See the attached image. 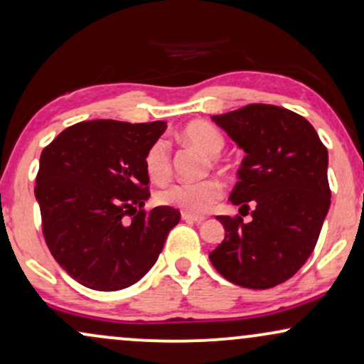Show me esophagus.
<instances>
[{"instance_id":"obj_1","label":"esophagus","mask_w":364,"mask_h":364,"mask_svg":"<svg viewBox=\"0 0 364 364\" xmlns=\"http://www.w3.org/2000/svg\"><path fill=\"white\" fill-rule=\"evenodd\" d=\"M181 218L185 220V222H191V223H203L205 222V216H196V215H188V213H183Z\"/></svg>"}]
</instances>
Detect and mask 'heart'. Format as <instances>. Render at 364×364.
Returning a JSON list of instances; mask_svg holds the SVG:
<instances>
[{
	"label": "heart",
	"mask_w": 364,
	"mask_h": 364,
	"mask_svg": "<svg viewBox=\"0 0 364 364\" xmlns=\"http://www.w3.org/2000/svg\"><path fill=\"white\" fill-rule=\"evenodd\" d=\"M183 137L201 153L216 156L223 149L225 139L218 129L206 122H191L183 129ZM144 168L151 181L166 183L171 176V156L169 144L164 139H158L148 149L144 158ZM223 195V188L215 179L201 183H174L156 193L159 205L173 206L188 215H203L216 205Z\"/></svg>",
	"instance_id": "b5f03b06"
}]
</instances>
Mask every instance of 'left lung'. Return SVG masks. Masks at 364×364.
I'll return each instance as SVG.
<instances>
[{
  "label": "left lung",
  "mask_w": 364,
  "mask_h": 364,
  "mask_svg": "<svg viewBox=\"0 0 364 364\" xmlns=\"http://www.w3.org/2000/svg\"><path fill=\"white\" fill-rule=\"evenodd\" d=\"M211 121L245 153L230 201L255 208L250 223L216 216L225 238L210 260L240 287H275L306 264L319 238L331 205L328 149L309 121L277 105L250 104Z\"/></svg>",
  "instance_id": "left-lung-1"
}]
</instances>
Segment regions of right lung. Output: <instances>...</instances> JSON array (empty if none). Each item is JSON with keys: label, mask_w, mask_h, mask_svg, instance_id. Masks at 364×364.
Listing matches in <instances>:
<instances>
[{"label": "right lung", "mask_w": 364, "mask_h": 364, "mask_svg": "<svg viewBox=\"0 0 364 364\" xmlns=\"http://www.w3.org/2000/svg\"><path fill=\"white\" fill-rule=\"evenodd\" d=\"M166 122H79L41 151L35 198L45 242L65 272L94 291H121L156 264L181 213L149 198L146 153ZM140 208L129 224L123 216Z\"/></svg>", "instance_id": "add662e5"}]
</instances>
